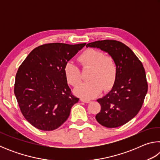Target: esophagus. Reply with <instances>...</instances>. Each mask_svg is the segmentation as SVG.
<instances>
[{
    "mask_svg": "<svg viewBox=\"0 0 160 160\" xmlns=\"http://www.w3.org/2000/svg\"><path fill=\"white\" fill-rule=\"evenodd\" d=\"M80 101L82 102H85V103H89L90 102V99H86V98H80Z\"/></svg>",
    "mask_w": 160,
    "mask_h": 160,
    "instance_id": "1",
    "label": "esophagus"
}]
</instances>
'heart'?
Returning <instances> with one entry per match:
<instances>
[{
  "mask_svg": "<svg viewBox=\"0 0 160 160\" xmlns=\"http://www.w3.org/2000/svg\"><path fill=\"white\" fill-rule=\"evenodd\" d=\"M78 61L84 68H91L88 82L80 84L74 90L77 95L84 98H92L101 92L102 86L109 89L113 85L117 74V66L112 57L105 56L102 51L92 48L81 53ZM64 75L67 82L76 86L80 82V72L73 62L68 61L65 65Z\"/></svg>",
  "mask_w": 160,
  "mask_h": 160,
  "instance_id": "1",
  "label": "heart"
}]
</instances>
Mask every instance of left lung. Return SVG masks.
<instances>
[{
  "instance_id": "8db88e82",
  "label": "left lung",
  "mask_w": 160,
  "mask_h": 160,
  "mask_svg": "<svg viewBox=\"0 0 160 160\" xmlns=\"http://www.w3.org/2000/svg\"><path fill=\"white\" fill-rule=\"evenodd\" d=\"M86 47L97 48L112 57L117 66V74L112 90L97 99L101 110L95 118L107 128H116L128 123L142 107L148 82L144 68L132 51L116 40L89 43Z\"/></svg>"
}]
</instances>
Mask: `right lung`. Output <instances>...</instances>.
Returning <instances> with one entry per match:
<instances>
[{
	"label": "right lung",
	"instance_id": "add662e5",
	"mask_svg": "<svg viewBox=\"0 0 160 160\" xmlns=\"http://www.w3.org/2000/svg\"><path fill=\"white\" fill-rule=\"evenodd\" d=\"M85 44L39 46L19 67L14 93L24 117L35 128L45 131L58 128L79 101L68 85L64 67Z\"/></svg>",
	"mask_w": 160,
	"mask_h": 160
}]
</instances>
